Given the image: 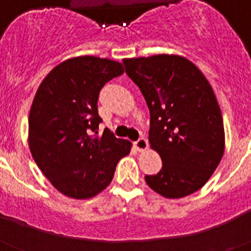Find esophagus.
I'll return each mask as SVG.
<instances>
[{
  "label": "esophagus",
  "mask_w": 251,
  "mask_h": 251,
  "mask_svg": "<svg viewBox=\"0 0 251 251\" xmlns=\"http://www.w3.org/2000/svg\"><path fill=\"white\" fill-rule=\"evenodd\" d=\"M134 146H136V148L139 151V152H143V151L147 150L148 141L145 138V137H141V138H138L136 142H134Z\"/></svg>",
  "instance_id": "obj_1"
}]
</instances>
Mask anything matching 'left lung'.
Segmentation results:
<instances>
[{
  "label": "left lung",
  "instance_id": "obj_1",
  "mask_svg": "<svg viewBox=\"0 0 251 251\" xmlns=\"http://www.w3.org/2000/svg\"><path fill=\"white\" fill-rule=\"evenodd\" d=\"M151 113L150 143L162 168L146 175L153 191L179 199L200 190L220 163L225 133L211 85L196 65L177 55L124 59Z\"/></svg>",
  "mask_w": 251,
  "mask_h": 251
}]
</instances>
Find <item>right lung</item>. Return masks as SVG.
<instances>
[{
	"label": "right lung",
	"instance_id": "obj_1",
	"mask_svg": "<svg viewBox=\"0 0 251 251\" xmlns=\"http://www.w3.org/2000/svg\"><path fill=\"white\" fill-rule=\"evenodd\" d=\"M124 73L121 63L79 56L55 66L40 84L28 117V145L54 187L73 199H90L112 182L130 142L108 128L98 136L101 88Z\"/></svg>",
	"mask_w": 251,
	"mask_h": 251
}]
</instances>
